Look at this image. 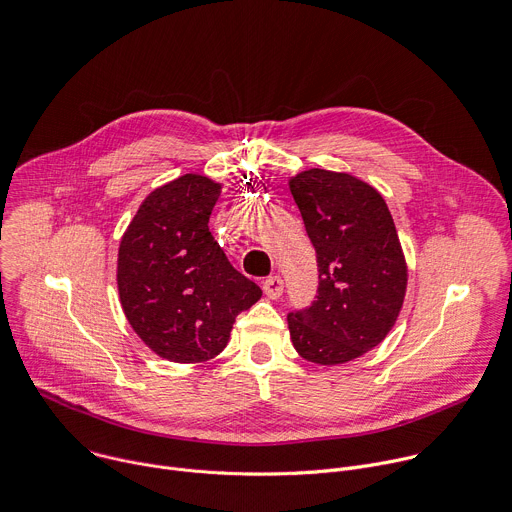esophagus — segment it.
<instances>
[{"instance_id": "esophagus-1", "label": "esophagus", "mask_w": 512, "mask_h": 512, "mask_svg": "<svg viewBox=\"0 0 512 512\" xmlns=\"http://www.w3.org/2000/svg\"><path fill=\"white\" fill-rule=\"evenodd\" d=\"M264 292L268 298H280L282 296V290H284V282L280 276H270L264 280Z\"/></svg>"}]
</instances>
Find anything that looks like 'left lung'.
<instances>
[{
  "label": "left lung",
  "instance_id": "8db88e82",
  "mask_svg": "<svg viewBox=\"0 0 512 512\" xmlns=\"http://www.w3.org/2000/svg\"><path fill=\"white\" fill-rule=\"evenodd\" d=\"M319 264L317 300L288 315L296 353L341 365L377 347L401 311L407 264L381 193L351 173L300 171L288 179Z\"/></svg>",
  "mask_w": 512,
  "mask_h": 512
}]
</instances>
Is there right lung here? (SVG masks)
I'll return each instance as SVG.
<instances>
[{
  "label": "right lung",
  "mask_w": 512,
  "mask_h": 512,
  "mask_svg": "<svg viewBox=\"0 0 512 512\" xmlns=\"http://www.w3.org/2000/svg\"><path fill=\"white\" fill-rule=\"evenodd\" d=\"M220 193L222 183L185 173L143 199L121 238L117 286L125 317L153 353L173 363L220 355L236 317L262 296L208 228Z\"/></svg>",
  "instance_id": "add662e5"
}]
</instances>
